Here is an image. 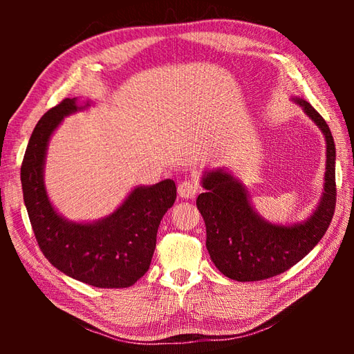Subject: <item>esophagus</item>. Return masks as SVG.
<instances>
[{
    "mask_svg": "<svg viewBox=\"0 0 354 354\" xmlns=\"http://www.w3.org/2000/svg\"><path fill=\"white\" fill-rule=\"evenodd\" d=\"M199 190L198 183L194 181H183L181 184L178 185V194L183 199H192L196 196V193Z\"/></svg>",
    "mask_w": 354,
    "mask_h": 354,
    "instance_id": "obj_1",
    "label": "esophagus"
}]
</instances>
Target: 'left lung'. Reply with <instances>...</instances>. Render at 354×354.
Returning a JSON list of instances; mask_svg holds the SVG:
<instances>
[{
    "instance_id": "8db88e82",
    "label": "left lung",
    "mask_w": 354,
    "mask_h": 354,
    "mask_svg": "<svg viewBox=\"0 0 354 354\" xmlns=\"http://www.w3.org/2000/svg\"><path fill=\"white\" fill-rule=\"evenodd\" d=\"M326 138L324 189L318 205L301 222L272 223L255 212L245 185L227 169L205 170L201 184L205 193L196 199L207 228L209 259L221 272L236 281H259L275 277L304 259L326 234L335 213V141L326 120L309 102L292 97Z\"/></svg>"
}]
</instances>
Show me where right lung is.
<instances>
[{"label": "right lung", "mask_w": 354, "mask_h": 354, "mask_svg": "<svg viewBox=\"0 0 354 354\" xmlns=\"http://www.w3.org/2000/svg\"><path fill=\"white\" fill-rule=\"evenodd\" d=\"M93 102L65 99L45 112L33 129L21 165L24 204L37 243L53 266L94 288H129L147 272L162 216L175 204L173 179L137 185L111 214L74 222L57 212L45 187V158L51 135L65 117Z\"/></svg>", "instance_id": "right-lung-1"}]
</instances>
